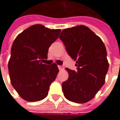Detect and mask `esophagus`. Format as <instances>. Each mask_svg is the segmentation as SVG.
<instances>
[{
  "mask_svg": "<svg viewBox=\"0 0 120 120\" xmlns=\"http://www.w3.org/2000/svg\"><path fill=\"white\" fill-rule=\"evenodd\" d=\"M57 67H58L59 69V70H61L62 69H63V67H62V66H61V65H58V66H57Z\"/></svg>",
  "mask_w": 120,
  "mask_h": 120,
  "instance_id": "34e87169",
  "label": "esophagus"
}]
</instances>
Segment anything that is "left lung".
<instances>
[{
	"label": "left lung",
	"instance_id": "8db88e82",
	"mask_svg": "<svg viewBox=\"0 0 120 120\" xmlns=\"http://www.w3.org/2000/svg\"><path fill=\"white\" fill-rule=\"evenodd\" d=\"M59 39L77 71L67 69L69 78L62 83L66 98L79 104L92 99L102 88L108 70L106 47L102 39L85 26L63 30Z\"/></svg>",
	"mask_w": 120,
	"mask_h": 120
}]
</instances>
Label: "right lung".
Returning a JSON list of instances; mask_svg holds the SVG:
<instances>
[{
	"instance_id": "right-lung-1",
	"label": "right lung",
	"mask_w": 120,
	"mask_h": 120,
	"mask_svg": "<svg viewBox=\"0 0 120 120\" xmlns=\"http://www.w3.org/2000/svg\"><path fill=\"white\" fill-rule=\"evenodd\" d=\"M61 30L36 24L25 30L14 41L8 62L11 84L26 101L37 102L48 94L59 72L55 63L45 65L49 47L58 38Z\"/></svg>"
}]
</instances>
